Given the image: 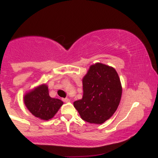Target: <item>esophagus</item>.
Masks as SVG:
<instances>
[{
	"label": "esophagus",
	"mask_w": 158,
	"mask_h": 158,
	"mask_svg": "<svg viewBox=\"0 0 158 158\" xmlns=\"http://www.w3.org/2000/svg\"><path fill=\"white\" fill-rule=\"evenodd\" d=\"M62 100H63V101H64V102H70V99H68V98H64V99H62Z\"/></svg>",
	"instance_id": "esophagus-1"
}]
</instances>
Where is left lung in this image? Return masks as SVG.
I'll list each match as a JSON object with an SVG mask.
<instances>
[{
    "label": "left lung",
    "instance_id": "1",
    "mask_svg": "<svg viewBox=\"0 0 158 158\" xmlns=\"http://www.w3.org/2000/svg\"><path fill=\"white\" fill-rule=\"evenodd\" d=\"M82 98L73 102L81 118L92 124H102L118 108L122 85L112 67L96 63L90 65L82 79Z\"/></svg>",
    "mask_w": 158,
    "mask_h": 158
}]
</instances>
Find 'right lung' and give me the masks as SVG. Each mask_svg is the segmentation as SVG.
<instances>
[{"mask_svg": "<svg viewBox=\"0 0 158 158\" xmlns=\"http://www.w3.org/2000/svg\"><path fill=\"white\" fill-rule=\"evenodd\" d=\"M23 102L34 117L42 120L52 119L63 105L59 99L50 97L46 84L40 85L27 92L23 97Z\"/></svg>", "mask_w": 158, "mask_h": 158, "instance_id": "1", "label": "right lung"}]
</instances>
